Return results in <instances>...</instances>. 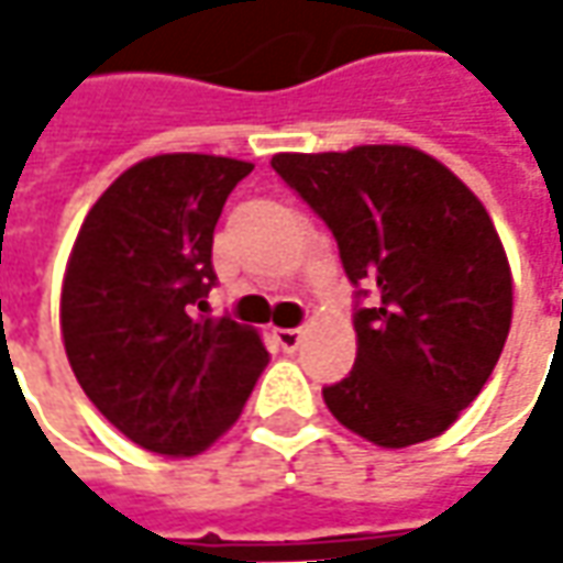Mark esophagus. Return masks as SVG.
<instances>
[{"mask_svg": "<svg viewBox=\"0 0 563 563\" xmlns=\"http://www.w3.org/2000/svg\"><path fill=\"white\" fill-rule=\"evenodd\" d=\"M275 341L282 351H294L300 344V329H275Z\"/></svg>", "mask_w": 563, "mask_h": 563, "instance_id": "obj_1", "label": "esophagus"}]
</instances>
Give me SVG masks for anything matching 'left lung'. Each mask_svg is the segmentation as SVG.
<instances>
[{"label":"left lung","mask_w":563,"mask_h":563,"mask_svg":"<svg viewBox=\"0 0 563 563\" xmlns=\"http://www.w3.org/2000/svg\"><path fill=\"white\" fill-rule=\"evenodd\" d=\"M272 168L335 234L357 288V360L322 388L325 407L378 448L442 435L508 341L510 266L486 206L439 159L398 143L278 153Z\"/></svg>","instance_id":"obj_1"}]
</instances>
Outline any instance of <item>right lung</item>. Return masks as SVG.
Instances as JSON below:
<instances>
[{
  "label": "right lung",
  "instance_id": "obj_1",
  "mask_svg": "<svg viewBox=\"0 0 563 563\" xmlns=\"http://www.w3.org/2000/svg\"><path fill=\"white\" fill-rule=\"evenodd\" d=\"M253 165L165 153L87 212L62 285V341L84 395L146 451L190 457L241 417L269 351L209 316L212 231Z\"/></svg>",
  "mask_w": 563,
  "mask_h": 563
}]
</instances>
